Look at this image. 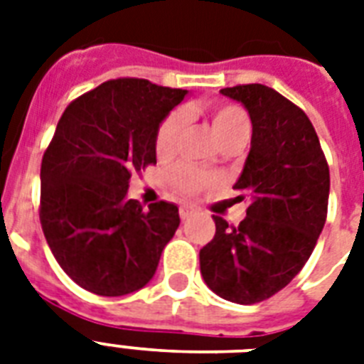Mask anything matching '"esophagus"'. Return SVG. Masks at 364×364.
I'll return each instance as SVG.
<instances>
[{
    "label": "esophagus",
    "instance_id": "obj_1",
    "mask_svg": "<svg viewBox=\"0 0 364 364\" xmlns=\"http://www.w3.org/2000/svg\"><path fill=\"white\" fill-rule=\"evenodd\" d=\"M194 213H196V208H193V205H181L179 208V217H181L183 221L188 219L191 215H194Z\"/></svg>",
    "mask_w": 364,
    "mask_h": 364
}]
</instances>
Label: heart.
Wrapping results in <instances>:
<instances>
[{
    "label": "heart",
    "mask_w": 364,
    "mask_h": 364,
    "mask_svg": "<svg viewBox=\"0 0 364 364\" xmlns=\"http://www.w3.org/2000/svg\"><path fill=\"white\" fill-rule=\"evenodd\" d=\"M210 117L211 128H213V134L219 139V143L225 141L227 137L236 136V134L249 132L247 113L240 105H213L210 109ZM183 124H185V115H183L181 111H173V113L166 117L164 121L160 122L156 136H154L156 153L164 156V154H170L173 151ZM171 181L183 193H198L200 188L208 185V176H205V171H202L196 166L181 162L171 171Z\"/></svg>",
    "instance_id": "heart-1"
}]
</instances>
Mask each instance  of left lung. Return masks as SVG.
Masks as SVG:
<instances>
[{"label":"left lung","instance_id":"8db88e82","mask_svg":"<svg viewBox=\"0 0 364 364\" xmlns=\"http://www.w3.org/2000/svg\"><path fill=\"white\" fill-rule=\"evenodd\" d=\"M247 109L251 149L234 188L247 193V217L200 249L205 285L221 299L255 304L282 291L310 259L327 221L331 176L310 119L264 85L223 88ZM243 200V196H238Z\"/></svg>","mask_w":364,"mask_h":364}]
</instances>
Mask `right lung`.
Returning <instances> with one entry per match:
<instances>
[{
    "instance_id": "right-lung-1",
    "label": "right lung",
    "mask_w": 364,
    "mask_h": 364,
    "mask_svg": "<svg viewBox=\"0 0 364 364\" xmlns=\"http://www.w3.org/2000/svg\"><path fill=\"white\" fill-rule=\"evenodd\" d=\"M187 90L113 79L65 107L41 162L43 234L68 276L100 296L153 279L179 210L128 198L134 171L156 164L154 136Z\"/></svg>"
}]
</instances>
